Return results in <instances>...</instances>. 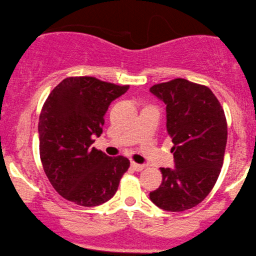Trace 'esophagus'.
Wrapping results in <instances>:
<instances>
[{"mask_svg":"<svg viewBox=\"0 0 256 256\" xmlns=\"http://www.w3.org/2000/svg\"><path fill=\"white\" fill-rule=\"evenodd\" d=\"M130 165H132V168H133L135 171H141V170L145 169V165L138 164V163H135V162H132Z\"/></svg>","mask_w":256,"mask_h":256,"instance_id":"obj_1","label":"esophagus"}]
</instances>
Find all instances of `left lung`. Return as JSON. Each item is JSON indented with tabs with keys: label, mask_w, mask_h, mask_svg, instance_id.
Instances as JSON below:
<instances>
[{
	"label": "left lung",
	"mask_w": 256,
	"mask_h": 256,
	"mask_svg": "<svg viewBox=\"0 0 256 256\" xmlns=\"http://www.w3.org/2000/svg\"><path fill=\"white\" fill-rule=\"evenodd\" d=\"M166 105L175 169L160 168L163 182L150 193L159 208L182 212L202 201L223 166L228 124L220 103L207 86L177 78L150 88Z\"/></svg>",
	"instance_id": "1"
}]
</instances>
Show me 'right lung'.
<instances>
[{
    "mask_svg": "<svg viewBox=\"0 0 256 256\" xmlns=\"http://www.w3.org/2000/svg\"><path fill=\"white\" fill-rule=\"evenodd\" d=\"M128 88L93 76H70L45 100L38 123L39 154L51 186L66 200L93 207L115 195L130 162L91 145L103 133L110 103Z\"/></svg>",
    "mask_w": 256,
    "mask_h": 256,
    "instance_id": "1",
    "label": "right lung"
}]
</instances>
